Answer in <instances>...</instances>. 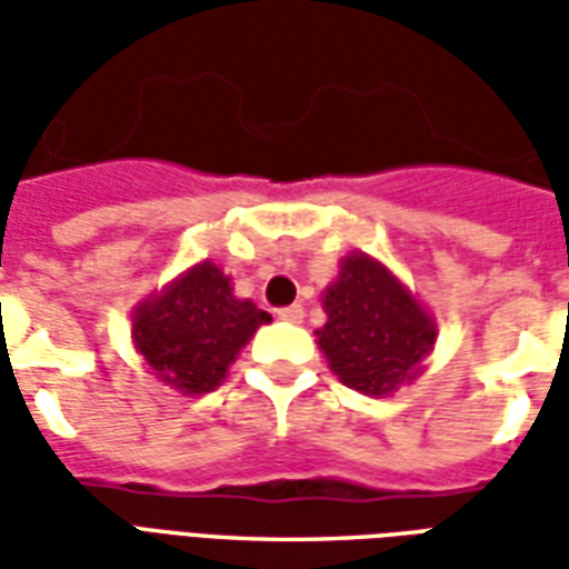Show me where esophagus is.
<instances>
[{
	"label": "esophagus",
	"instance_id": "esophagus-1",
	"mask_svg": "<svg viewBox=\"0 0 569 569\" xmlns=\"http://www.w3.org/2000/svg\"><path fill=\"white\" fill-rule=\"evenodd\" d=\"M277 317L283 322H301L305 320V308H301V305H289V308L277 310Z\"/></svg>",
	"mask_w": 569,
	"mask_h": 569
}]
</instances>
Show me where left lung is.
<instances>
[{
    "label": "left lung",
    "instance_id": "8db88e82",
    "mask_svg": "<svg viewBox=\"0 0 569 569\" xmlns=\"http://www.w3.org/2000/svg\"><path fill=\"white\" fill-rule=\"evenodd\" d=\"M329 322L320 347L341 383L387 396L418 375L436 341V326L406 286L369 256H347L326 292Z\"/></svg>",
    "mask_w": 569,
    "mask_h": 569
}]
</instances>
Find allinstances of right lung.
<instances>
[{"label": "right lung", "mask_w": 569, "mask_h": 569, "mask_svg": "<svg viewBox=\"0 0 569 569\" xmlns=\"http://www.w3.org/2000/svg\"><path fill=\"white\" fill-rule=\"evenodd\" d=\"M268 320V310L234 298L231 280L203 261L161 296L142 301L133 317V341L163 383L182 393H210L240 347Z\"/></svg>", "instance_id": "right-lung-1"}]
</instances>
